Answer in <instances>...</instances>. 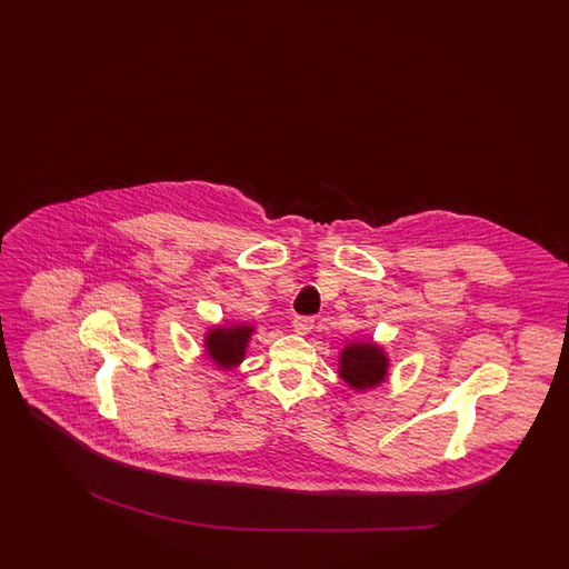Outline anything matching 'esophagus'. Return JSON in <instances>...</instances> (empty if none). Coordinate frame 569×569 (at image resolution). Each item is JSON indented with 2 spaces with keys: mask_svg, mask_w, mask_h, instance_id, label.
<instances>
[{
  "mask_svg": "<svg viewBox=\"0 0 569 569\" xmlns=\"http://www.w3.org/2000/svg\"><path fill=\"white\" fill-rule=\"evenodd\" d=\"M315 327V319L311 317H295L292 321V329L299 333V336H307L311 333V329Z\"/></svg>",
  "mask_w": 569,
  "mask_h": 569,
  "instance_id": "obj_1",
  "label": "esophagus"
}]
</instances>
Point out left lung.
<instances>
[{
	"instance_id": "1",
	"label": "left lung",
	"mask_w": 569,
	"mask_h": 569,
	"mask_svg": "<svg viewBox=\"0 0 569 569\" xmlns=\"http://www.w3.org/2000/svg\"><path fill=\"white\" fill-rule=\"evenodd\" d=\"M388 358L375 343H350L339 356V376L356 390L385 382Z\"/></svg>"
}]
</instances>
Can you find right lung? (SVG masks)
<instances>
[{
    "instance_id": "right-lung-1",
    "label": "right lung",
    "mask_w": 569,
    "mask_h": 569,
    "mask_svg": "<svg viewBox=\"0 0 569 569\" xmlns=\"http://www.w3.org/2000/svg\"><path fill=\"white\" fill-rule=\"evenodd\" d=\"M254 327H211L206 338L207 356L221 368H231L242 362L248 339Z\"/></svg>"
}]
</instances>
